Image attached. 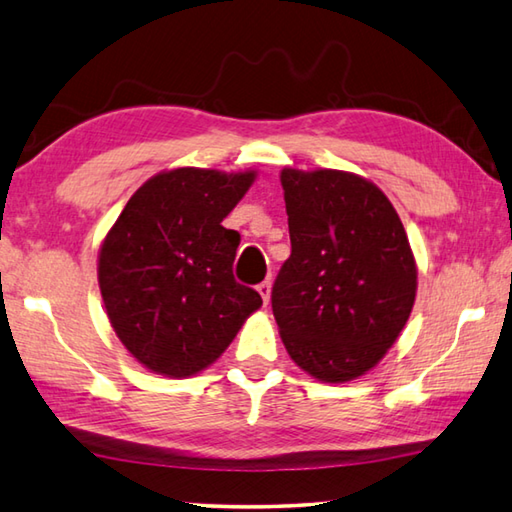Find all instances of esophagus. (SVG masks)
Instances as JSON below:
<instances>
[{
  "mask_svg": "<svg viewBox=\"0 0 512 512\" xmlns=\"http://www.w3.org/2000/svg\"><path fill=\"white\" fill-rule=\"evenodd\" d=\"M256 289H258L260 298H263V303L267 305L269 303V296H272V278H265V281L260 283Z\"/></svg>",
  "mask_w": 512,
  "mask_h": 512,
  "instance_id": "34e87169",
  "label": "esophagus"
}]
</instances>
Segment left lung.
<instances>
[{
    "instance_id": "1",
    "label": "left lung",
    "mask_w": 512,
    "mask_h": 512,
    "mask_svg": "<svg viewBox=\"0 0 512 512\" xmlns=\"http://www.w3.org/2000/svg\"><path fill=\"white\" fill-rule=\"evenodd\" d=\"M292 256L272 310L292 361L323 383L370 372L408 323L417 263L392 202L368 178L285 167Z\"/></svg>"
}]
</instances>
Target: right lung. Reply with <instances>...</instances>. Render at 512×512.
<instances>
[{
	"instance_id": "add662e5",
	"label": "right lung",
	"mask_w": 512,
	"mask_h": 512,
	"mask_svg": "<svg viewBox=\"0 0 512 512\" xmlns=\"http://www.w3.org/2000/svg\"><path fill=\"white\" fill-rule=\"evenodd\" d=\"M256 171L178 167L129 198L104 236L98 283L106 316L144 368L187 379L209 368L263 298L234 281L240 234L223 220Z\"/></svg>"
}]
</instances>
